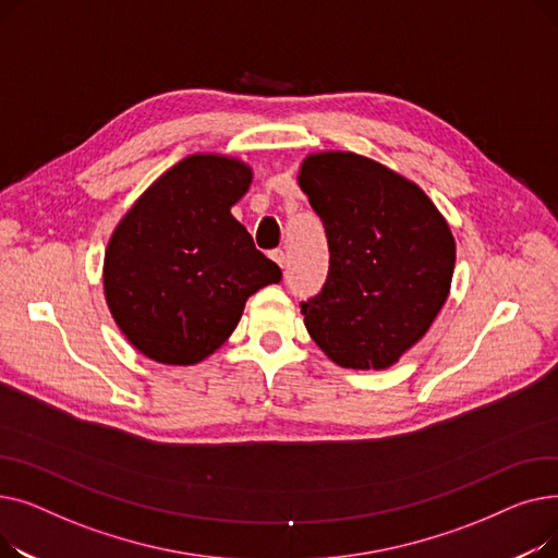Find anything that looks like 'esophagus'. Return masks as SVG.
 <instances>
[{
	"label": "esophagus",
	"instance_id": "esophagus-1",
	"mask_svg": "<svg viewBox=\"0 0 558 558\" xmlns=\"http://www.w3.org/2000/svg\"><path fill=\"white\" fill-rule=\"evenodd\" d=\"M269 257L278 264V267H284V264H287V255H284L282 248H274V251L269 253Z\"/></svg>",
	"mask_w": 558,
	"mask_h": 558
}]
</instances>
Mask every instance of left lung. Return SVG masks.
Here are the masks:
<instances>
[{"mask_svg": "<svg viewBox=\"0 0 558 558\" xmlns=\"http://www.w3.org/2000/svg\"><path fill=\"white\" fill-rule=\"evenodd\" d=\"M299 183L330 251L324 287L301 303L307 332L339 366L396 364L448 299V223L421 187L357 154L310 156Z\"/></svg>", "mask_w": 558, "mask_h": 558, "instance_id": "8db88e82", "label": "left lung"}]
</instances>
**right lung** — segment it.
<instances>
[{"mask_svg": "<svg viewBox=\"0 0 558 558\" xmlns=\"http://www.w3.org/2000/svg\"><path fill=\"white\" fill-rule=\"evenodd\" d=\"M251 169L221 156H190L165 171L112 232L104 264L106 301L142 355L196 364L238 328L257 289L280 282L230 215Z\"/></svg>", "mask_w": 558, "mask_h": 558, "instance_id": "1", "label": "right lung"}]
</instances>
